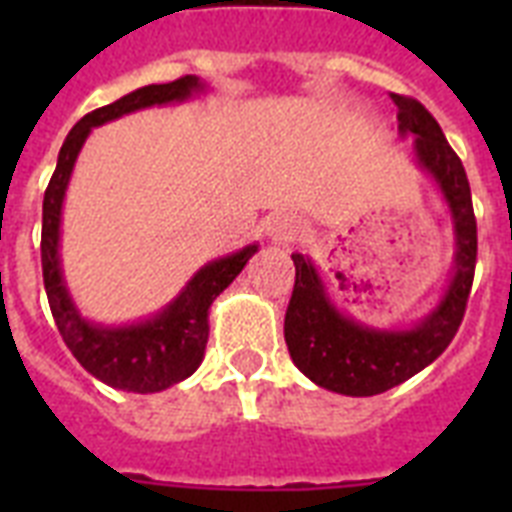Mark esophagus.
<instances>
[{
  "label": "esophagus",
  "instance_id": "1",
  "mask_svg": "<svg viewBox=\"0 0 512 512\" xmlns=\"http://www.w3.org/2000/svg\"><path fill=\"white\" fill-rule=\"evenodd\" d=\"M297 228H300V223L289 212H273V215H268L263 220V233L271 244H287V241H292Z\"/></svg>",
  "mask_w": 512,
  "mask_h": 512
}]
</instances>
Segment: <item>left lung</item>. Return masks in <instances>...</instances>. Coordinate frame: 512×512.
I'll list each match as a JSON object with an SVG mask.
<instances>
[{"label":"left lung","instance_id":"1","mask_svg":"<svg viewBox=\"0 0 512 512\" xmlns=\"http://www.w3.org/2000/svg\"><path fill=\"white\" fill-rule=\"evenodd\" d=\"M398 132L412 135L414 159L436 180L454 228L452 279L433 311L409 329H377L350 319L332 303L316 265L295 252V289L284 316V340L300 372L342 396H377L433 364L454 340L476 273V215L460 156L430 111L414 98L390 95Z\"/></svg>","mask_w":512,"mask_h":512}]
</instances>
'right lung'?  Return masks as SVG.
<instances>
[{
    "mask_svg": "<svg viewBox=\"0 0 512 512\" xmlns=\"http://www.w3.org/2000/svg\"><path fill=\"white\" fill-rule=\"evenodd\" d=\"M207 84L199 76H180L170 84H148L124 95L111 106L95 108L92 114L74 124L66 143L60 148L58 164L44 191L42 204V273L52 319L68 350L79 364L116 390L127 393H159L167 390L199 369L209 337V308L215 297L231 284L257 252V244H247L233 255L217 257L212 263L193 273L191 281L180 289V295L167 303L151 319L106 327L84 319L68 295L63 268H60V217L66 199L68 180L74 172L84 140L92 127L114 122L119 116L140 108L183 103L196 92H204Z\"/></svg>",
    "mask_w": 512,
    "mask_h": 512,
    "instance_id": "obj_1",
    "label": "right lung"
}]
</instances>
